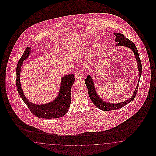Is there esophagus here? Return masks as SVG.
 <instances>
[{"label": "esophagus", "instance_id": "obj_1", "mask_svg": "<svg viewBox=\"0 0 156 156\" xmlns=\"http://www.w3.org/2000/svg\"><path fill=\"white\" fill-rule=\"evenodd\" d=\"M82 76H83V70H80L76 73V76H75L76 79H77V80L81 79L82 78Z\"/></svg>", "mask_w": 156, "mask_h": 156}]
</instances>
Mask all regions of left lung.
<instances>
[{
    "label": "left lung",
    "mask_w": 156,
    "mask_h": 156,
    "mask_svg": "<svg viewBox=\"0 0 156 156\" xmlns=\"http://www.w3.org/2000/svg\"><path fill=\"white\" fill-rule=\"evenodd\" d=\"M114 34L116 37L115 42L118 43L116 44V46H123L125 47H129V48H131L132 50L134 52L135 57L136 58L138 69V71H139V80H138L136 89L132 98L128 99L127 101L121 102V103L110 104V103H107V102H105L104 101L102 100L100 97H99V96L97 94L95 90L94 85V83L93 82V80H92L91 76H87L86 79H85V84L87 87V89H88V93H89L90 98L91 100V101L93 102V103L98 108H99V109H101L102 110H104V111H110V110H114L119 109V108H122L123 106H125L126 105H127L129 103L131 102L134 99V98L136 97V95L137 94L140 80L141 76V62L140 59L138 50H137V47L136 46V45L130 40L126 38L122 34L114 33Z\"/></svg>",
    "instance_id": "8db88e82"
}]
</instances>
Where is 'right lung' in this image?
<instances>
[{
    "instance_id": "right-lung-1",
    "label": "right lung",
    "mask_w": 156,
    "mask_h": 156,
    "mask_svg": "<svg viewBox=\"0 0 156 156\" xmlns=\"http://www.w3.org/2000/svg\"><path fill=\"white\" fill-rule=\"evenodd\" d=\"M31 48L27 47L19 59L16 66V88L19 95L26 104L30 112L38 118L52 119L63 117L70 108L71 100V87L76 80L73 74L64 76L61 80V88L57 98L51 102L44 105H37L29 102L24 96L20 82L21 66L24 60L28 57Z\"/></svg>"
}]
</instances>
